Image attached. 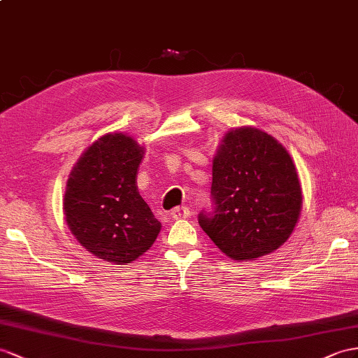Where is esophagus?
<instances>
[{
  "mask_svg": "<svg viewBox=\"0 0 358 358\" xmlns=\"http://www.w3.org/2000/svg\"><path fill=\"white\" fill-rule=\"evenodd\" d=\"M190 216V210L189 207H177L171 212L172 219H186Z\"/></svg>",
  "mask_w": 358,
  "mask_h": 358,
  "instance_id": "34e87169",
  "label": "esophagus"
}]
</instances>
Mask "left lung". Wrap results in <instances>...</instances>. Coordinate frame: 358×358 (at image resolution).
Returning <instances> with one entry per match:
<instances>
[{"label":"left lung","instance_id":"obj_1","mask_svg":"<svg viewBox=\"0 0 358 358\" xmlns=\"http://www.w3.org/2000/svg\"><path fill=\"white\" fill-rule=\"evenodd\" d=\"M212 212L201 228L228 257L251 260L289 239L302 194L289 152L268 133L243 127L228 133L213 159Z\"/></svg>","mask_w":358,"mask_h":358}]
</instances>
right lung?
I'll return each mask as SVG.
<instances>
[{"mask_svg":"<svg viewBox=\"0 0 358 358\" xmlns=\"http://www.w3.org/2000/svg\"><path fill=\"white\" fill-rule=\"evenodd\" d=\"M143 148L130 136L106 134L72 169L63 201L66 222L81 246L110 263L125 264L148 251L160 222L137 192Z\"/></svg>","mask_w":358,"mask_h":358,"instance_id":"add662e5","label":"right lung"}]
</instances>
